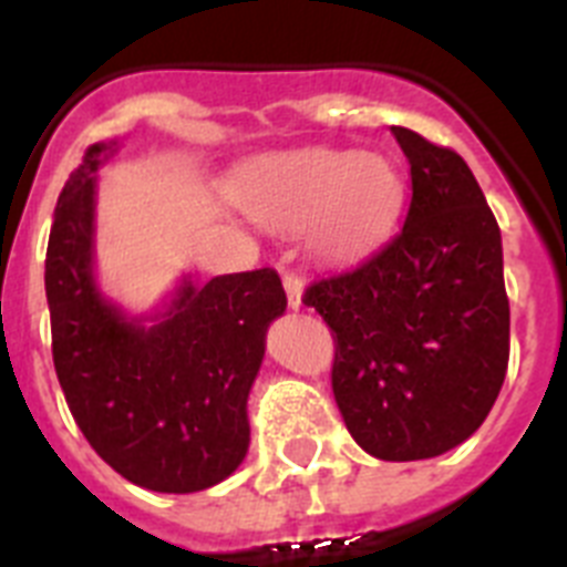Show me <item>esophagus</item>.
Masks as SVG:
<instances>
[{
    "label": "esophagus",
    "mask_w": 567,
    "mask_h": 567,
    "mask_svg": "<svg viewBox=\"0 0 567 567\" xmlns=\"http://www.w3.org/2000/svg\"><path fill=\"white\" fill-rule=\"evenodd\" d=\"M284 287H287V300L292 309H300V295H303V278L298 272L284 275Z\"/></svg>",
    "instance_id": "obj_1"
}]
</instances>
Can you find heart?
Masks as SVG:
<instances>
[{"label": "heart", "mask_w": 567, "mask_h": 567, "mask_svg": "<svg viewBox=\"0 0 567 567\" xmlns=\"http://www.w3.org/2000/svg\"><path fill=\"white\" fill-rule=\"evenodd\" d=\"M238 198L275 229L309 224L312 247L346 260L372 252L394 233L405 184L398 164L380 153L303 150L252 169Z\"/></svg>", "instance_id": "heart-1"}]
</instances>
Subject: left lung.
<instances>
[{
	"instance_id": "8db88e82",
	"label": "left lung",
	"mask_w": 567,
	"mask_h": 567,
	"mask_svg": "<svg viewBox=\"0 0 567 567\" xmlns=\"http://www.w3.org/2000/svg\"><path fill=\"white\" fill-rule=\"evenodd\" d=\"M412 167L398 235L358 267L309 284L334 334L332 392L354 443L378 460L445 454L488 417L508 369L503 238L454 150L392 127Z\"/></svg>"
}]
</instances>
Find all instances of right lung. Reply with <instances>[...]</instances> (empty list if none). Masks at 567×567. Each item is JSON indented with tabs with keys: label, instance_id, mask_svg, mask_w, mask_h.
I'll return each instance as SVG.
<instances>
[{
	"label": "right lung",
	"instance_id": "obj_1",
	"mask_svg": "<svg viewBox=\"0 0 567 567\" xmlns=\"http://www.w3.org/2000/svg\"><path fill=\"white\" fill-rule=\"evenodd\" d=\"M104 150L84 153L53 213L44 258L53 365L70 414L110 468L142 488L193 494L247 457V398L287 292L269 267L184 278L153 327L127 318L93 278Z\"/></svg>",
	"mask_w": 567,
	"mask_h": 567
}]
</instances>
